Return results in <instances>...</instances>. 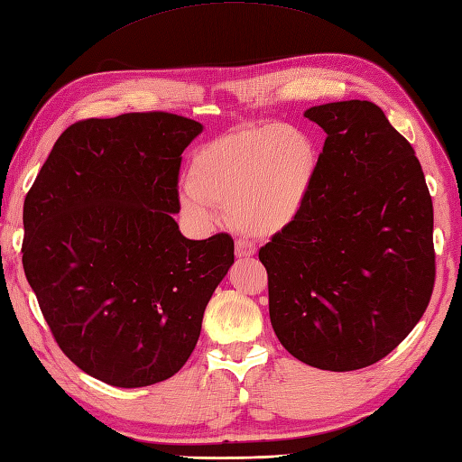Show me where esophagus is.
<instances>
[{"label":"esophagus","instance_id":"34e87169","mask_svg":"<svg viewBox=\"0 0 462 462\" xmlns=\"http://www.w3.org/2000/svg\"><path fill=\"white\" fill-rule=\"evenodd\" d=\"M235 253H237L239 259H249L254 254V247L249 243V241H235Z\"/></svg>","mask_w":462,"mask_h":462}]
</instances>
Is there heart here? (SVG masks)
Listing matches in <instances>:
<instances>
[{
	"mask_svg": "<svg viewBox=\"0 0 462 462\" xmlns=\"http://www.w3.org/2000/svg\"><path fill=\"white\" fill-rule=\"evenodd\" d=\"M318 171V150L306 132L266 125L203 146L191 160L181 208L209 221L208 203L225 205L243 233L273 237L299 217Z\"/></svg>",
	"mask_w": 462,
	"mask_h": 462,
	"instance_id": "1",
	"label": "heart"
}]
</instances>
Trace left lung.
Listing matches in <instances>:
<instances>
[{"instance_id": "obj_1", "label": "left lung", "mask_w": 462, "mask_h": 462, "mask_svg": "<svg viewBox=\"0 0 462 462\" xmlns=\"http://www.w3.org/2000/svg\"><path fill=\"white\" fill-rule=\"evenodd\" d=\"M326 132L299 217L259 251L279 342L352 372L402 344L431 300L433 201L411 144L370 100L312 106Z\"/></svg>"}]
</instances>
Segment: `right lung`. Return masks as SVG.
I'll return each mask as SVG.
<instances>
[{
	"label": "right lung",
	"mask_w": 462,
	"mask_h": 462,
	"mask_svg": "<svg viewBox=\"0 0 462 462\" xmlns=\"http://www.w3.org/2000/svg\"><path fill=\"white\" fill-rule=\"evenodd\" d=\"M203 132L168 112L69 126L23 205V269L60 350L115 387L163 382L188 362L235 261L227 233L183 237L181 153Z\"/></svg>",
	"instance_id": "1"
}]
</instances>
